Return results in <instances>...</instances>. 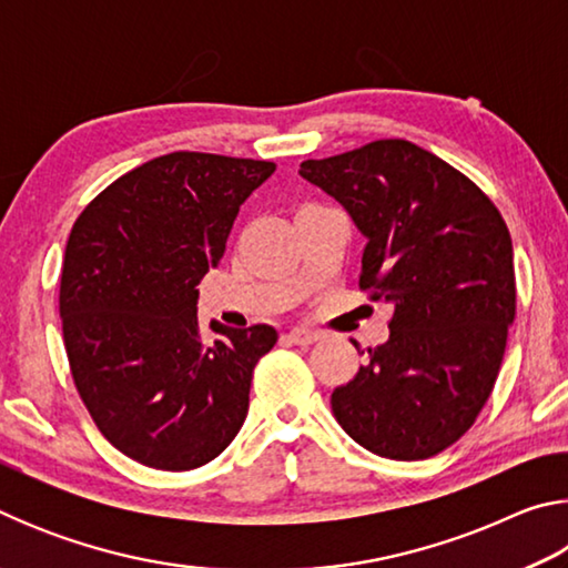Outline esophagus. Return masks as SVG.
I'll return each mask as SVG.
<instances>
[{
    "label": "esophagus",
    "mask_w": 568,
    "mask_h": 568,
    "mask_svg": "<svg viewBox=\"0 0 568 568\" xmlns=\"http://www.w3.org/2000/svg\"><path fill=\"white\" fill-rule=\"evenodd\" d=\"M287 341L295 343V345H311L315 341H321V333L318 331H307V328H293L287 333Z\"/></svg>",
    "instance_id": "esophagus-1"
}]
</instances>
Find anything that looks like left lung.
<instances>
[{
	"label": "left lung",
	"instance_id": "8db88e82",
	"mask_svg": "<svg viewBox=\"0 0 568 568\" xmlns=\"http://www.w3.org/2000/svg\"><path fill=\"white\" fill-rule=\"evenodd\" d=\"M301 175L365 235L361 291L393 303L388 341L333 390V416L376 456H436L474 426L501 371L516 315L504 217L474 180L408 140L305 160Z\"/></svg>",
	"mask_w": 568,
	"mask_h": 568
}]
</instances>
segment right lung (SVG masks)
<instances>
[{"label": "right lung", "instance_id": "right-lung-1", "mask_svg": "<svg viewBox=\"0 0 568 568\" xmlns=\"http://www.w3.org/2000/svg\"><path fill=\"white\" fill-rule=\"evenodd\" d=\"M275 162L170 152L124 172L74 220L60 315L74 388L124 456L192 470L230 446L247 416L271 325L197 323V283L225 255L240 205Z\"/></svg>", "mask_w": 568, "mask_h": 568}]
</instances>
